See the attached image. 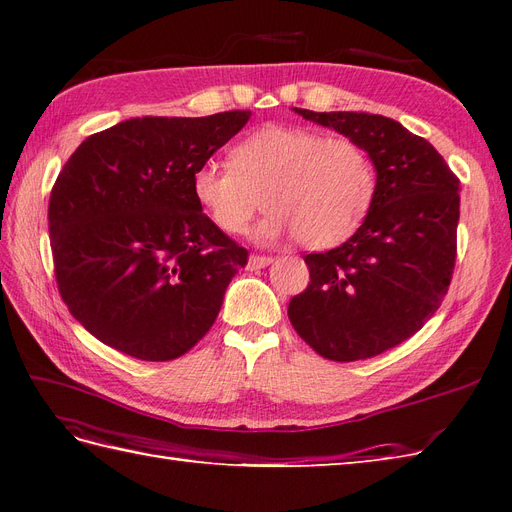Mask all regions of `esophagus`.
<instances>
[{
  "label": "esophagus",
  "mask_w": 512,
  "mask_h": 512,
  "mask_svg": "<svg viewBox=\"0 0 512 512\" xmlns=\"http://www.w3.org/2000/svg\"><path fill=\"white\" fill-rule=\"evenodd\" d=\"M274 259L268 257V255H251L249 259V268L251 270H259V268H265V265H270Z\"/></svg>",
  "instance_id": "34e87169"
}]
</instances>
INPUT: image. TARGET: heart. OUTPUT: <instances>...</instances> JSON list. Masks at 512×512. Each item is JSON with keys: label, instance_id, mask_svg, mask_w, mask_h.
Returning <instances> with one entry per match:
<instances>
[{"label": "heart", "instance_id": "heart-1", "mask_svg": "<svg viewBox=\"0 0 512 512\" xmlns=\"http://www.w3.org/2000/svg\"><path fill=\"white\" fill-rule=\"evenodd\" d=\"M376 171L366 148L347 136L297 125H265L242 138L230 161H203L192 194L215 226L242 234L263 201L261 238L299 236L326 249L355 234L372 207Z\"/></svg>", "mask_w": 512, "mask_h": 512}]
</instances>
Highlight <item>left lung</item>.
Wrapping results in <instances>:
<instances>
[{
  "label": "left lung",
  "instance_id": "obj_1",
  "mask_svg": "<svg viewBox=\"0 0 512 512\" xmlns=\"http://www.w3.org/2000/svg\"><path fill=\"white\" fill-rule=\"evenodd\" d=\"M295 110L366 148L376 192L358 232L303 257L309 284L288 303V320L326 360L374 358L416 335L448 295L460 180L425 138L393 119Z\"/></svg>",
  "mask_w": 512,
  "mask_h": 512
}]
</instances>
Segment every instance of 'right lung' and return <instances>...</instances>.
Segmentation results:
<instances>
[{"mask_svg": "<svg viewBox=\"0 0 512 512\" xmlns=\"http://www.w3.org/2000/svg\"><path fill=\"white\" fill-rule=\"evenodd\" d=\"M251 110L142 117L94 133L64 163L48 228L58 293L104 345L167 362L213 326L249 251L192 194V173Z\"/></svg>", "mask_w": 512, "mask_h": 512, "instance_id": "add662e5", "label": "right lung"}]
</instances>
